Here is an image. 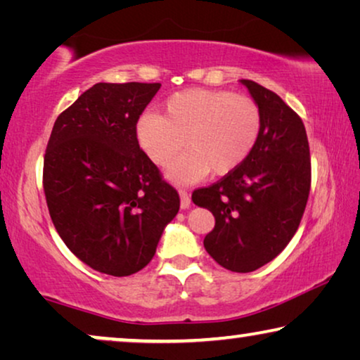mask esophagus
Listing matches in <instances>:
<instances>
[{"instance_id": "34e87169", "label": "esophagus", "mask_w": 360, "mask_h": 360, "mask_svg": "<svg viewBox=\"0 0 360 360\" xmlns=\"http://www.w3.org/2000/svg\"><path fill=\"white\" fill-rule=\"evenodd\" d=\"M179 193H180V206H181V210H188L190 206H191V198H190V195L186 193L185 190H180Z\"/></svg>"}]
</instances>
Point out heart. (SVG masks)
<instances>
[{
	"label": "heart",
	"instance_id": "heart-1",
	"mask_svg": "<svg viewBox=\"0 0 360 360\" xmlns=\"http://www.w3.org/2000/svg\"><path fill=\"white\" fill-rule=\"evenodd\" d=\"M262 127L260 108L252 98L228 90L188 88L164 101V116L146 111L137 117V146L157 167H165L174 184H195L210 174L226 175L248 159ZM186 141H184L183 139Z\"/></svg>",
	"mask_w": 360,
	"mask_h": 360
}]
</instances>
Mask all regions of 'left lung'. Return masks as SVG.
<instances>
[{"label":"left lung","mask_w":360,"mask_h":360,"mask_svg":"<svg viewBox=\"0 0 360 360\" xmlns=\"http://www.w3.org/2000/svg\"><path fill=\"white\" fill-rule=\"evenodd\" d=\"M248 88L262 115L254 149L243 164L208 188L195 190V205L216 224L206 252L231 272H252L274 260L297 233L311 181L303 121L278 95L252 80Z\"/></svg>","instance_id":"obj_1"}]
</instances>
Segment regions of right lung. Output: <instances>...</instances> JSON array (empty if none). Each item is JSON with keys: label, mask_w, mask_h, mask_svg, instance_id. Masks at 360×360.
Wrapping results in <instances>:
<instances>
[{"label": "right lung", "mask_w": 360, "mask_h": 360, "mask_svg": "<svg viewBox=\"0 0 360 360\" xmlns=\"http://www.w3.org/2000/svg\"><path fill=\"white\" fill-rule=\"evenodd\" d=\"M160 83H96L57 117L44 191L58 236L82 262L112 277L154 257L179 193L137 146L134 126Z\"/></svg>", "instance_id": "1"}]
</instances>
